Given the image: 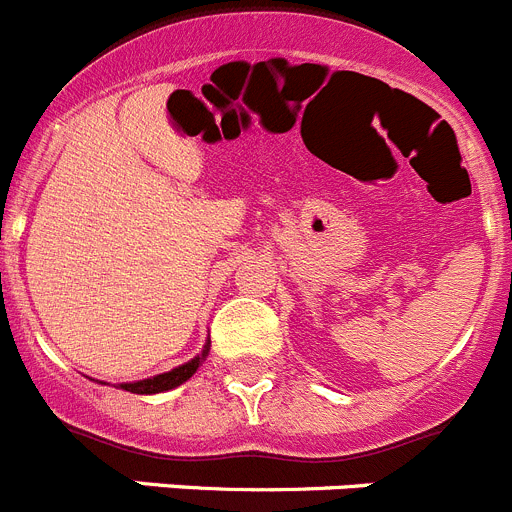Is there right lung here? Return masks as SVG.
<instances>
[{"label":"right lung","instance_id":"add662e5","mask_svg":"<svg viewBox=\"0 0 512 512\" xmlns=\"http://www.w3.org/2000/svg\"><path fill=\"white\" fill-rule=\"evenodd\" d=\"M208 355V350H205L200 358L190 360V363L180 365V368L170 370V373H162V375H154V378H147V381H137V383H121V388L124 391H131V393H162V391H170V388L180 386V383H185L187 378H192V373L200 368V360Z\"/></svg>","mask_w":512,"mask_h":512}]
</instances>
